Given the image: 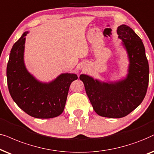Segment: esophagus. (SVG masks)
Listing matches in <instances>:
<instances>
[{
  "label": "esophagus",
  "mask_w": 154,
  "mask_h": 154,
  "mask_svg": "<svg viewBox=\"0 0 154 154\" xmlns=\"http://www.w3.org/2000/svg\"><path fill=\"white\" fill-rule=\"evenodd\" d=\"M82 69H85V67H82Z\"/></svg>",
  "instance_id": "1"
}]
</instances>
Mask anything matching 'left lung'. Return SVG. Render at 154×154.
Wrapping results in <instances>:
<instances>
[{
  "label": "left lung",
  "mask_w": 154,
  "mask_h": 154,
  "mask_svg": "<svg viewBox=\"0 0 154 154\" xmlns=\"http://www.w3.org/2000/svg\"><path fill=\"white\" fill-rule=\"evenodd\" d=\"M117 33L130 63L126 77L116 82H101L84 74L79 76L95 112L110 118H122L138 107L149 85V67L142 41L125 24L119 26Z\"/></svg>",
  "instance_id": "1"
}]
</instances>
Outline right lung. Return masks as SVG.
<instances>
[{
  "instance_id": "obj_1",
  "label": "right lung",
  "mask_w": 154,
  "mask_h": 154,
  "mask_svg": "<svg viewBox=\"0 0 154 154\" xmlns=\"http://www.w3.org/2000/svg\"><path fill=\"white\" fill-rule=\"evenodd\" d=\"M28 33H23L10 51L7 65L8 89L16 104L30 116L56 118L64 110L69 86L78 77L76 74L62 73L50 82H42L31 75L24 61Z\"/></svg>"
}]
</instances>
